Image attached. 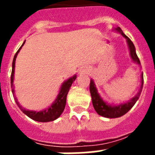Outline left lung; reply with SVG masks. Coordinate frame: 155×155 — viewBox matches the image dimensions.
<instances>
[{
	"label": "left lung",
	"instance_id": "left-lung-1",
	"mask_svg": "<svg viewBox=\"0 0 155 155\" xmlns=\"http://www.w3.org/2000/svg\"><path fill=\"white\" fill-rule=\"evenodd\" d=\"M115 30H117V32H119L120 35H122L123 37L126 38L127 41L128 46H129V49L130 51V56L132 60L135 63H137V64L140 65V60L138 57H137V54H136V51H135V47L132 41L126 36V35L123 33L120 27L115 28ZM142 87H143V73L142 74V82H141V87H140L139 92H137V94L134 97H133L132 99L126 103L120 104L118 105H110L106 103L105 101H104L99 93L97 92V89L96 88L95 86L94 81L91 80L90 81V93H91V97H92V104L94 107L95 110L99 115L104 117L108 118H117L120 117L121 116L125 115V113H128L129 111L132 108V107L135 104V103L137 102V101L139 98L141 92H142Z\"/></svg>",
	"mask_w": 155,
	"mask_h": 155
}]
</instances>
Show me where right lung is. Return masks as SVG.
<instances>
[{
  "instance_id": "obj_1",
  "label": "right lung",
  "mask_w": 155,
  "mask_h": 155,
  "mask_svg": "<svg viewBox=\"0 0 155 155\" xmlns=\"http://www.w3.org/2000/svg\"><path fill=\"white\" fill-rule=\"evenodd\" d=\"M25 42H23V44L21 45V47L18 49L17 53L14 55L13 60V67H12V73H11V87H13V78H14V68H15V61L17 55H18V52L20 51L21 48L22 47ZM76 79V75H74L73 77L68 79V80H66L65 82L63 83L59 90V93H58V97L56 98L51 105L50 106L49 108H46L44 110L39 111V112H36V111H30L27 110L25 108H22L20 105V104L18 102V100L14 97L15 99L16 104H18L21 110L22 111L23 113H25V115L28 116L29 117L31 118L32 120H35L36 121H39V122H48V121H52V120H56L57 118L59 117L62 113L64 110L66 105V101H67V95H68L69 89H70L71 86L72 84V83L74 82ZM13 93L14 92V90H12Z\"/></svg>"
}]
</instances>
